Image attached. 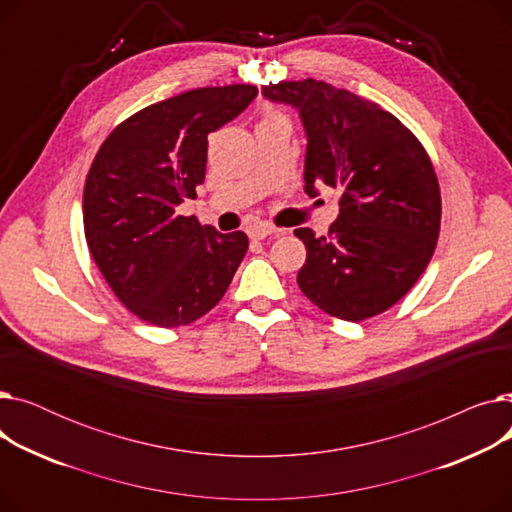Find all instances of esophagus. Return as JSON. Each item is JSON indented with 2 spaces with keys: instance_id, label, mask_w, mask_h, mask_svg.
<instances>
[{
  "instance_id": "34e87169",
  "label": "esophagus",
  "mask_w": 512,
  "mask_h": 512,
  "mask_svg": "<svg viewBox=\"0 0 512 512\" xmlns=\"http://www.w3.org/2000/svg\"><path fill=\"white\" fill-rule=\"evenodd\" d=\"M278 230L274 228V226H270V224H263V222H259V224H251L249 228H247V234H249V238L251 240H263V238H267V236H272V234H276Z\"/></svg>"
}]
</instances>
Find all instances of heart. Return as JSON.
<instances>
[{
	"label": "heart",
	"mask_w": 512,
	"mask_h": 512,
	"mask_svg": "<svg viewBox=\"0 0 512 512\" xmlns=\"http://www.w3.org/2000/svg\"><path fill=\"white\" fill-rule=\"evenodd\" d=\"M265 116H278V114H274V112H267Z\"/></svg>",
	"instance_id": "obj_1"
}]
</instances>
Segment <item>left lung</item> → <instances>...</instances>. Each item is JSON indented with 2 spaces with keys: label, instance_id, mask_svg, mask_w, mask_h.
<instances>
[{
  "label": "left lung",
  "instance_id": "8db88e82",
  "mask_svg": "<svg viewBox=\"0 0 512 512\" xmlns=\"http://www.w3.org/2000/svg\"><path fill=\"white\" fill-rule=\"evenodd\" d=\"M299 110L307 130L305 191L338 188L340 215L326 236L294 230L307 249L297 284L332 317L363 321L396 305L432 261L440 184L425 147L378 103L324 80L263 85Z\"/></svg>",
  "mask_w": 512,
  "mask_h": 512
}]
</instances>
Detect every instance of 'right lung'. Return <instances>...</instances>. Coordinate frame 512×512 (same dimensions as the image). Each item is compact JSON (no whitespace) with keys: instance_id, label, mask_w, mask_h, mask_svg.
Masks as SVG:
<instances>
[{"instance_id":"obj_1","label":"right lung","mask_w":512,"mask_h":512,"mask_svg":"<svg viewBox=\"0 0 512 512\" xmlns=\"http://www.w3.org/2000/svg\"><path fill=\"white\" fill-rule=\"evenodd\" d=\"M255 85L203 87L143 107L101 143L83 195L85 238L120 303L157 328L193 324L222 301L249 249L178 215L205 180L207 134L255 99Z\"/></svg>"}]
</instances>
